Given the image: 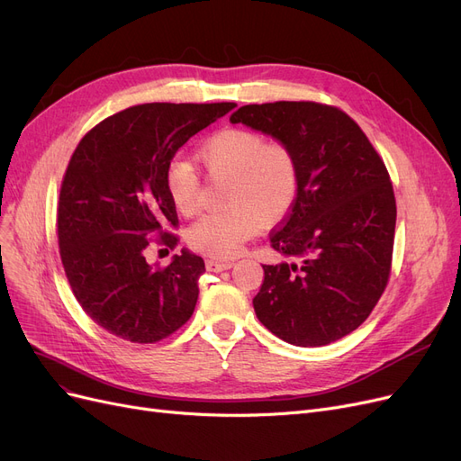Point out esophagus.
I'll return each mask as SVG.
<instances>
[{"instance_id": "esophagus-1", "label": "esophagus", "mask_w": 461, "mask_h": 461, "mask_svg": "<svg viewBox=\"0 0 461 461\" xmlns=\"http://www.w3.org/2000/svg\"><path fill=\"white\" fill-rule=\"evenodd\" d=\"M205 267H207V271H211V273H220V271L231 269L233 264H231V262H218V259H207Z\"/></svg>"}]
</instances>
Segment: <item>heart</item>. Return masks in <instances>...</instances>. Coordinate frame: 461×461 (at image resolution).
I'll return each instance as SVG.
<instances>
[{
    "label": "heart",
    "instance_id": "b5f03b06",
    "mask_svg": "<svg viewBox=\"0 0 461 461\" xmlns=\"http://www.w3.org/2000/svg\"><path fill=\"white\" fill-rule=\"evenodd\" d=\"M199 158L214 175L231 176L230 211L211 212L188 230L194 250L218 259L235 258L259 226L285 218L299 192V167L294 152L283 143H267L252 130L218 131L199 149ZM166 188L175 209L194 214L199 203V178L188 159L167 166Z\"/></svg>",
    "mask_w": 461,
    "mask_h": 461
}]
</instances>
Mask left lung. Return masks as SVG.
I'll return each instance as SVG.
<instances>
[{
  "label": "left lung",
  "instance_id": "8db88e82",
  "mask_svg": "<svg viewBox=\"0 0 461 461\" xmlns=\"http://www.w3.org/2000/svg\"><path fill=\"white\" fill-rule=\"evenodd\" d=\"M230 122L286 145L299 167L295 203L271 233L288 259L262 266L256 316L290 345H330L366 322L388 283L395 197L386 166L354 120L330 105H243Z\"/></svg>",
  "mask_w": 461,
  "mask_h": 461
}]
</instances>
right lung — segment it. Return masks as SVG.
I'll list each match as a JSON object with an SVG mask.
<instances>
[{
	"mask_svg": "<svg viewBox=\"0 0 461 461\" xmlns=\"http://www.w3.org/2000/svg\"><path fill=\"white\" fill-rule=\"evenodd\" d=\"M235 104H145L92 128L59 190L58 243L85 312L131 343H156L192 316L203 259L183 249L167 267L145 258L149 237L176 226L166 171L192 135ZM167 247L176 237L164 233Z\"/></svg>",
	"mask_w": 461,
	"mask_h": 461,
	"instance_id": "add662e5",
	"label": "right lung"
}]
</instances>
